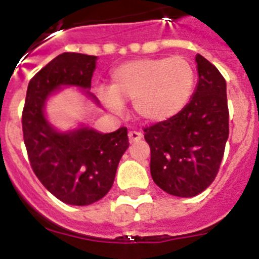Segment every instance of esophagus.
<instances>
[{"label": "esophagus", "instance_id": "1", "mask_svg": "<svg viewBox=\"0 0 259 259\" xmlns=\"http://www.w3.org/2000/svg\"><path fill=\"white\" fill-rule=\"evenodd\" d=\"M143 139V135L140 134V132L137 131H131L128 132V140H130V143H139V141Z\"/></svg>", "mask_w": 259, "mask_h": 259}]
</instances>
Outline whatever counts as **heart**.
<instances>
[{
	"label": "heart",
	"mask_w": 259,
	"mask_h": 259,
	"mask_svg": "<svg viewBox=\"0 0 259 259\" xmlns=\"http://www.w3.org/2000/svg\"><path fill=\"white\" fill-rule=\"evenodd\" d=\"M196 75L187 59L145 58L125 62L111 74L110 89L98 97L109 111L120 114L132 101L134 113L148 124H161L179 115L191 101Z\"/></svg>",
	"instance_id": "b5f03b06"
}]
</instances>
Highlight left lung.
Returning <instances> with one entry per match:
<instances>
[{
    "label": "left lung",
    "mask_w": 259,
    "mask_h": 259,
    "mask_svg": "<svg viewBox=\"0 0 259 259\" xmlns=\"http://www.w3.org/2000/svg\"><path fill=\"white\" fill-rule=\"evenodd\" d=\"M196 63L197 87L187 107L144 130L153 182L176 197H194L214 182L228 139L226 80L201 54Z\"/></svg>",
    "instance_id": "1"
}]
</instances>
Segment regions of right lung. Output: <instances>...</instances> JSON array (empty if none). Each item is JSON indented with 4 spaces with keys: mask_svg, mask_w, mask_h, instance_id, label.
Segmentation results:
<instances>
[{
    "mask_svg": "<svg viewBox=\"0 0 259 259\" xmlns=\"http://www.w3.org/2000/svg\"><path fill=\"white\" fill-rule=\"evenodd\" d=\"M97 57L63 53L32 77L23 110V136L33 172L62 202L87 206L113 187L119 161L128 149L127 128L101 134L85 123L61 131L47 116L48 101L65 87L79 88L96 106L89 92Z\"/></svg>",
    "mask_w": 259,
    "mask_h": 259,
    "instance_id": "obj_1",
    "label": "right lung"
}]
</instances>
